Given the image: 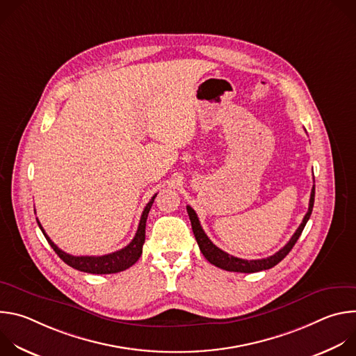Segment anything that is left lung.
<instances>
[{"mask_svg": "<svg viewBox=\"0 0 356 356\" xmlns=\"http://www.w3.org/2000/svg\"><path fill=\"white\" fill-rule=\"evenodd\" d=\"M314 195H316V184L313 186L312 188V195H310V204H309V211L307 214L304 216L302 218V222L300 224V227L296 229V232L293 234V236L290 238V241L279 250L276 252L275 255L269 257V258H264V259H252V261H246V259H241V258H235L232 255H229V253L221 250L218 246H216L210 238L206 235L204 229L201 228L200 225V221H198V217L195 214V211L187 206V213H188V217H190V221H191V228H193V232H194V236H195V241L200 246V250L202 255H204V258L213 264L214 266L220 268V269H224V270H228V272H239V273H253V272H261V270H266V269H270L273 266H276L280 261H283L286 258L287 253L291 250V248L294 246V243L297 242V239L300 238L304 227H306L310 216H312V211H313V206H314Z\"/></svg>", "mask_w": 356, "mask_h": 356, "instance_id": "1", "label": "left lung"}]
</instances>
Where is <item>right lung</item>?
Segmentation results:
<instances>
[{"label": "right lung", "mask_w": 356, "mask_h": 356, "mask_svg": "<svg viewBox=\"0 0 356 356\" xmlns=\"http://www.w3.org/2000/svg\"><path fill=\"white\" fill-rule=\"evenodd\" d=\"M156 194L150 198V201L146 204L145 210L142 211L140 216V221L136 229V234L134 236V239L122 249L108 253V255H103V257H73L70 253L63 252L60 248H58L52 239H50L44 229L42 228L40 222L38 221V225L40 228V231L43 232L46 241L49 242V245L54 248V250L58 253L59 258L67 264L69 266H72L73 269H77L80 272H86V273H92V275H110V273H118L122 272L128 268H131L142 255V246L145 242V228H146V220H147V214L150 211L152 204H154Z\"/></svg>", "instance_id": "right-lung-1"}]
</instances>
